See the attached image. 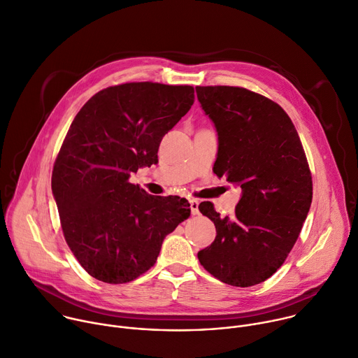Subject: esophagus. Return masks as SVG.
<instances>
[{
	"mask_svg": "<svg viewBox=\"0 0 358 358\" xmlns=\"http://www.w3.org/2000/svg\"><path fill=\"white\" fill-rule=\"evenodd\" d=\"M190 211L193 216H197L199 214V201L197 200H190Z\"/></svg>",
	"mask_w": 358,
	"mask_h": 358,
	"instance_id": "obj_1",
	"label": "esophagus"
}]
</instances>
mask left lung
Returning <instances> with one entry per match:
<instances>
[{
    "label": "left lung",
    "mask_w": 358,
    "mask_h": 358,
    "mask_svg": "<svg viewBox=\"0 0 358 358\" xmlns=\"http://www.w3.org/2000/svg\"><path fill=\"white\" fill-rule=\"evenodd\" d=\"M196 94L217 132L213 172L243 190L231 217L199 204L217 234L197 258L222 282L252 287L276 272L299 237L312 203L309 165L295 125L272 100L230 86H197Z\"/></svg>",
    "instance_id": "8db88e82"
}]
</instances>
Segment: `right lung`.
Returning a JSON list of instances; mask_svg holds the SVG:
<instances>
[{"mask_svg":"<svg viewBox=\"0 0 358 358\" xmlns=\"http://www.w3.org/2000/svg\"><path fill=\"white\" fill-rule=\"evenodd\" d=\"M192 86L125 83L94 94L71 122L52 172L69 248L93 278L131 282L190 216L186 199L151 196L131 173L158 162L168 131L190 110Z\"/></svg>","mask_w":358,"mask_h":358,"instance_id":"obj_1","label":"right lung"}]
</instances>
